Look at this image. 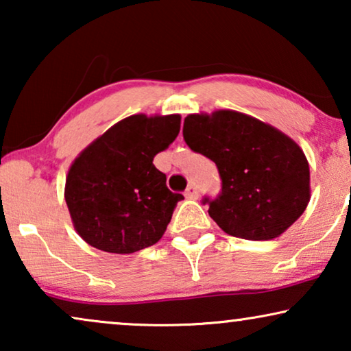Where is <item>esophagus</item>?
<instances>
[{"instance_id": "esophagus-1", "label": "esophagus", "mask_w": 351, "mask_h": 351, "mask_svg": "<svg viewBox=\"0 0 351 351\" xmlns=\"http://www.w3.org/2000/svg\"><path fill=\"white\" fill-rule=\"evenodd\" d=\"M185 196L189 199H196V198H198V186H196L195 184L189 185V189L185 190Z\"/></svg>"}]
</instances>
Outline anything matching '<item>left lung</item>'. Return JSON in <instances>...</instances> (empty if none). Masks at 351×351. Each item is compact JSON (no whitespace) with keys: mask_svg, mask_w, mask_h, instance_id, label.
I'll use <instances>...</instances> for the list:
<instances>
[{"mask_svg":"<svg viewBox=\"0 0 351 351\" xmlns=\"http://www.w3.org/2000/svg\"><path fill=\"white\" fill-rule=\"evenodd\" d=\"M184 141L215 162L222 190L204 196L209 215L232 237L265 241L285 233L310 201L308 161L270 124L232 110L189 114Z\"/></svg>","mask_w":351,"mask_h":351,"instance_id":"8db88e82","label":"left lung"}]
</instances>
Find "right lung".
<instances>
[{"mask_svg": "<svg viewBox=\"0 0 351 351\" xmlns=\"http://www.w3.org/2000/svg\"><path fill=\"white\" fill-rule=\"evenodd\" d=\"M180 131L179 114H132L81 152L65 182L76 232L105 252L131 254L158 243L184 195L153 165Z\"/></svg>", "mask_w": 351, "mask_h": 351, "instance_id": "right-lung-1", "label": "right lung"}]
</instances>
